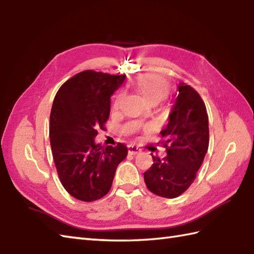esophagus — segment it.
<instances>
[{"mask_svg":"<svg viewBox=\"0 0 254 254\" xmlns=\"http://www.w3.org/2000/svg\"><path fill=\"white\" fill-rule=\"evenodd\" d=\"M141 150H140L138 146L136 145H128V153L131 154V155H136L138 153H140Z\"/></svg>","mask_w":254,"mask_h":254,"instance_id":"esophagus-1","label":"esophagus"}]
</instances>
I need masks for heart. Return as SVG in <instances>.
<instances>
[{
	"label": "heart",
	"instance_id": "obj_1",
	"mask_svg": "<svg viewBox=\"0 0 254 254\" xmlns=\"http://www.w3.org/2000/svg\"><path fill=\"white\" fill-rule=\"evenodd\" d=\"M134 86L152 103L164 100L170 92V82L165 77L157 74H141L134 78ZM123 92H118L113 102V110L120 108Z\"/></svg>",
	"mask_w": 254,
	"mask_h": 254
}]
</instances>
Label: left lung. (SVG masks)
I'll list each match as a JSON object with an SVG mask.
<instances>
[{
    "instance_id": "obj_1",
    "label": "left lung",
    "mask_w": 254,
    "mask_h": 254,
    "mask_svg": "<svg viewBox=\"0 0 254 254\" xmlns=\"http://www.w3.org/2000/svg\"><path fill=\"white\" fill-rule=\"evenodd\" d=\"M178 95L161 144L167 155L153 156V164L144 172L146 187L163 198H177L195 179L208 148V117L200 94L189 84L179 83Z\"/></svg>"
}]
</instances>
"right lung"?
<instances>
[{
    "instance_id": "obj_1",
    "label": "right lung",
    "mask_w": 254,
    "mask_h": 254,
    "mask_svg": "<svg viewBox=\"0 0 254 254\" xmlns=\"http://www.w3.org/2000/svg\"><path fill=\"white\" fill-rule=\"evenodd\" d=\"M125 75L83 70L62 84L50 115V142L59 178L74 198L92 202L109 192L116 168L128 153L126 145L94 143L105 128L111 95Z\"/></svg>"
}]
</instances>
